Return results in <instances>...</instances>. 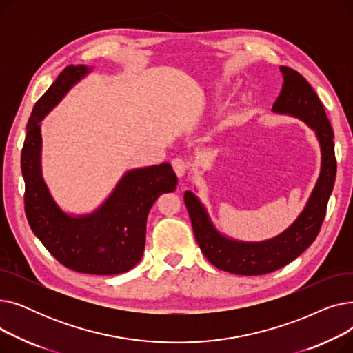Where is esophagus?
Here are the masks:
<instances>
[{"instance_id": "esophagus-1", "label": "esophagus", "mask_w": 353, "mask_h": 353, "mask_svg": "<svg viewBox=\"0 0 353 353\" xmlns=\"http://www.w3.org/2000/svg\"><path fill=\"white\" fill-rule=\"evenodd\" d=\"M172 165H173V169H174L177 177L186 176V173H188V163L186 161L181 160V159H174L172 161Z\"/></svg>"}]
</instances>
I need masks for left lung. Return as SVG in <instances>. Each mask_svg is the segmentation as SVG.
Instances as JSON below:
<instances>
[{"label":"left lung","instance_id":"8db88e82","mask_svg":"<svg viewBox=\"0 0 353 353\" xmlns=\"http://www.w3.org/2000/svg\"><path fill=\"white\" fill-rule=\"evenodd\" d=\"M283 87L272 107L274 114L303 121L318 139L321 172L303 210L282 233L261 242H245L221 233L196 193L186 190L184 203L190 214L197 243L208 261L220 270L256 276L281 269L302 254L316 239L323 223L327 200L336 176L333 130L325 108L305 77L289 67H281Z\"/></svg>","mask_w":353,"mask_h":353}]
</instances>
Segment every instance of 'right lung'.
Instances as JSON below:
<instances>
[{"label":"right lung","mask_w":353,"mask_h":353,"mask_svg":"<svg viewBox=\"0 0 353 353\" xmlns=\"http://www.w3.org/2000/svg\"><path fill=\"white\" fill-rule=\"evenodd\" d=\"M91 71L83 64L68 65L34 105L21 153L26 214L34 234L65 268L119 274L141 261L148 212L160 194L176 190L177 176L170 163L139 167L127 170L92 212L74 214L60 208L43 176L41 121Z\"/></svg>","instance_id":"right-lung-1"}]
</instances>
